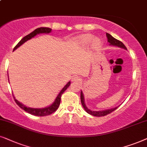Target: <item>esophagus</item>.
Returning a JSON list of instances; mask_svg holds the SVG:
<instances>
[{"label":"esophagus","instance_id":"34e87169","mask_svg":"<svg viewBox=\"0 0 147 147\" xmlns=\"http://www.w3.org/2000/svg\"><path fill=\"white\" fill-rule=\"evenodd\" d=\"M81 80L79 77H74L72 79V81L74 82V83H79Z\"/></svg>","mask_w":147,"mask_h":147}]
</instances>
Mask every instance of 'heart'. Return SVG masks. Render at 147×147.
<instances>
[{"label":"heart","instance_id":"1","mask_svg":"<svg viewBox=\"0 0 147 147\" xmlns=\"http://www.w3.org/2000/svg\"><path fill=\"white\" fill-rule=\"evenodd\" d=\"M93 38V37L92 35L90 34H85L82 35L78 38L77 43L79 45L83 46H87L90 43H91L92 40ZM93 40V39H92ZM92 46L95 48H99L101 46V42L99 39L95 38L92 41Z\"/></svg>","mask_w":147,"mask_h":147}]
</instances>
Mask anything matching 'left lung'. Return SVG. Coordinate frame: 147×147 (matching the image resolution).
Here are the masks:
<instances>
[{"label": "left lung", "mask_w": 147, "mask_h": 147, "mask_svg": "<svg viewBox=\"0 0 147 147\" xmlns=\"http://www.w3.org/2000/svg\"><path fill=\"white\" fill-rule=\"evenodd\" d=\"M106 36L107 38V42H108L110 45H112V46H118V47H120V48H124L125 50H127L126 47L124 46V44H123L122 42H120V41H119L118 40H116V38H114L113 37H112L109 34H106ZM81 103H82V105H83V107H84V109H85V110L87 111L88 113H89V114L92 115V116H97V117H101V116H106L107 114H109V113L112 112L114 110H116V109L118 108V107H115V108H112V109H106V110H104V111H91L89 109H88L87 106H86L85 103V100H84V96H83V93L82 91H81Z\"/></svg>", "instance_id": "obj_1"}]
</instances>
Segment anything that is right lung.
I'll return each mask as SVG.
<instances>
[{"label":"right lung","mask_w":147,"mask_h":147,"mask_svg":"<svg viewBox=\"0 0 147 147\" xmlns=\"http://www.w3.org/2000/svg\"><path fill=\"white\" fill-rule=\"evenodd\" d=\"M52 31V29L48 28V27H40V28H38L36 29H35L34 31L30 33V34L27 35V36H25L22 40H21L20 42H19L18 44L16 45V46L15 47L14 49H13V51L16 50L17 48H18L19 46H21L23 44H24L25 42H27V40H30L32 38H34V36H36L37 34H49V33L51 32ZM70 85V82L69 81L68 83L66 84V85L64 86L63 89H62L59 94L58 95L57 97L54 101V102L52 103V105H50V106L45 107V108H31V107H27L26 106H25L24 105L22 104V103L19 102L15 98V97L13 96V98L15 99V101L16 102L17 105H19V107H21V109H23V110H25V111H27V113H30L31 115H34V116H48V115L52 114V113H54V111H56V109L58 108L60 105V99H61V96L63 94L64 91L67 89V88L69 87Z\"/></svg>","instance_id":"1"}]
</instances>
